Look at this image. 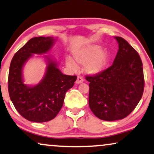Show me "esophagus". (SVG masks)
<instances>
[{
  "label": "esophagus",
  "instance_id": "34e87169",
  "mask_svg": "<svg viewBox=\"0 0 154 154\" xmlns=\"http://www.w3.org/2000/svg\"><path fill=\"white\" fill-rule=\"evenodd\" d=\"M83 81H84V80H83V77H81V76H78V77H77V79H76V81H75V83H76L77 84H79V83H83Z\"/></svg>",
  "mask_w": 154,
  "mask_h": 154
}]
</instances>
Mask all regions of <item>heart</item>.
Returning a JSON list of instances; mask_svg holds the SVG:
<instances>
[{
    "label": "heart",
    "mask_w": 154,
    "mask_h": 154,
    "mask_svg": "<svg viewBox=\"0 0 154 154\" xmlns=\"http://www.w3.org/2000/svg\"><path fill=\"white\" fill-rule=\"evenodd\" d=\"M73 57L79 65L85 66V71L89 74H98L103 71L109 61V54L101 50L97 45H89L73 51ZM66 65L72 69L76 68V64L71 58H67Z\"/></svg>",
    "instance_id": "obj_1"
}]
</instances>
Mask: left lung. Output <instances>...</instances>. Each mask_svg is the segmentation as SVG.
<instances>
[{"mask_svg":"<svg viewBox=\"0 0 154 154\" xmlns=\"http://www.w3.org/2000/svg\"><path fill=\"white\" fill-rule=\"evenodd\" d=\"M119 51L113 63L101 73L86 75L89 107L96 117L112 121L134 111L144 89L143 63L135 49L125 39L115 37Z\"/></svg>","mask_w":154,"mask_h":154,"instance_id":"8db88e82","label":"left lung"}]
</instances>
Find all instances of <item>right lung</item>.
<instances>
[{
	"mask_svg": "<svg viewBox=\"0 0 154 154\" xmlns=\"http://www.w3.org/2000/svg\"><path fill=\"white\" fill-rule=\"evenodd\" d=\"M55 42L53 37L30 39L13 57L9 69L8 88L17 111L27 120L42 123L56 116L63 104L66 93L73 86L76 75H64L57 63L49 57L45 76L38 84L23 83V67L33 54H46Z\"/></svg>",
	"mask_w": 154,
	"mask_h": 154,
	"instance_id": "add662e5",
	"label": "right lung"
}]
</instances>
